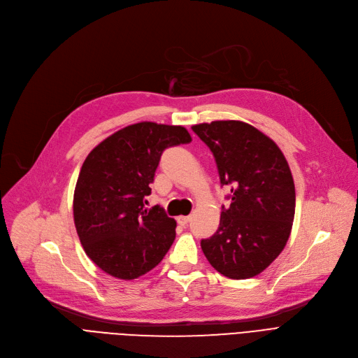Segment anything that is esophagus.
Returning <instances> with one entry per match:
<instances>
[{
  "instance_id": "34e87169",
  "label": "esophagus",
  "mask_w": 358,
  "mask_h": 358,
  "mask_svg": "<svg viewBox=\"0 0 358 358\" xmlns=\"http://www.w3.org/2000/svg\"><path fill=\"white\" fill-rule=\"evenodd\" d=\"M177 222L181 224V227H185V224L190 222V216H178Z\"/></svg>"
}]
</instances>
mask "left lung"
Listing matches in <instances>:
<instances>
[{"instance_id": "1", "label": "left lung", "mask_w": 358, "mask_h": 358, "mask_svg": "<svg viewBox=\"0 0 358 358\" xmlns=\"http://www.w3.org/2000/svg\"><path fill=\"white\" fill-rule=\"evenodd\" d=\"M215 157L222 185H231L213 236L201 239L212 267L234 280L258 275L285 250L294 219L296 193L280 148L239 120L194 124Z\"/></svg>"}]
</instances>
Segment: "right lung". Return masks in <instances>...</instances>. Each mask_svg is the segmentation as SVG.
Segmentation results:
<instances>
[{"label": "right lung", "mask_w": 358, "mask_h": 358, "mask_svg": "<svg viewBox=\"0 0 358 358\" xmlns=\"http://www.w3.org/2000/svg\"><path fill=\"white\" fill-rule=\"evenodd\" d=\"M192 142L182 126H126L85 158L73 192V222L83 248L104 273L134 280L157 267L176 239L177 223L161 206L145 209L166 148Z\"/></svg>", "instance_id": "obj_1"}]
</instances>
